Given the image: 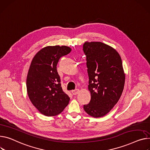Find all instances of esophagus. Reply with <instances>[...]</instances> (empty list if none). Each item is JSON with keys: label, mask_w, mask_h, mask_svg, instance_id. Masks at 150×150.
I'll use <instances>...</instances> for the list:
<instances>
[{"label": "esophagus", "mask_w": 150, "mask_h": 150, "mask_svg": "<svg viewBox=\"0 0 150 150\" xmlns=\"http://www.w3.org/2000/svg\"><path fill=\"white\" fill-rule=\"evenodd\" d=\"M72 93L74 95H77L78 93H79V89H75V90H74V91H72Z\"/></svg>", "instance_id": "1"}]
</instances>
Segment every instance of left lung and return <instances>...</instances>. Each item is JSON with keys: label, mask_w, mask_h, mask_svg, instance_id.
<instances>
[{"label": "left lung", "mask_w": 150, "mask_h": 150, "mask_svg": "<svg viewBox=\"0 0 150 150\" xmlns=\"http://www.w3.org/2000/svg\"><path fill=\"white\" fill-rule=\"evenodd\" d=\"M91 99L84 105L90 116L107 115L120 98L125 84L121 58L112 47L101 42H86L83 45Z\"/></svg>", "instance_id": "1"}]
</instances>
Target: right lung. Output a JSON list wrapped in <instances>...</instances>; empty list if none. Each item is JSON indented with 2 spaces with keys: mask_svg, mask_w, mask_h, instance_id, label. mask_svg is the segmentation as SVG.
I'll list each match as a JSON object with an SVG mask.
<instances>
[{
  "mask_svg": "<svg viewBox=\"0 0 150 150\" xmlns=\"http://www.w3.org/2000/svg\"><path fill=\"white\" fill-rule=\"evenodd\" d=\"M71 50L66 46H46L36 54L30 65L26 79L28 95L33 104L45 116L61 113L70 101L63 91L57 66L60 58Z\"/></svg>",
  "mask_w": 150,
  "mask_h": 150,
  "instance_id": "1",
  "label": "right lung"
}]
</instances>
